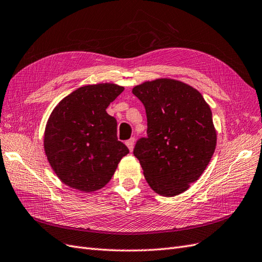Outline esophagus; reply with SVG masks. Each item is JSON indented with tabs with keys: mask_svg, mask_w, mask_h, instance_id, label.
<instances>
[{
	"mask_svg": "<svg viewBox=\"0 0 262 262\" xmlns=\"http://www.w3.org/2000/svg\"><path fill=\"white\" fill-rule=\"evenodd\" d=\"M134 145H135V138H134V137H132L130 139H128V140H127V142H126V146L128 147V149H129L130 151L134 149Z\"/></svg>",
	"mask_w": 262,
	"mask_h": 262,
	"instance_id": "34e87169",
	"label": "esophagus"
}]
</instances>
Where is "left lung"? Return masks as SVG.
<instances>
[{"mask_svg": "<svg viewBox=\"0 0 262 262\" xmlns=\"http://www.w3.org/2000/svg\"><path fill=\"white\" fill-rule=\"evenodd\" d=\"M133 94L147 116V137L137 140L134 155L154 191L177 196L198 180L216 148L210 107L197 90L171 78L145 82Z\"/></svg>", "mask_w": 262, "mask_h": 262, "instance_id": "obj_1", "label": "left lung"}]
</instances>
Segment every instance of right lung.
<instances>
[{
	"instance_id": "right-lung-1",
	"label": "right lung",
	"mask_w": 262,
	"mask_h": 262,
	"mask_svg": "<svg viewBox=\"0 0 262 262\" xmlns=\"http://www.w3.org/2000/svg\"><path fill=\"white\" fill-rule=\"evenodd\" d=\"M124 91L102 83L79 87L53 110L44 133L51 167L71 188L96 191L110 182L129 152L117 139V122L106 108Z\"/></svg>"
}]
</instances>
